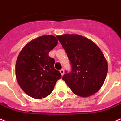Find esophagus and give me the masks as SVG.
Returning a JSON list of instances; mask_svg holds the SVG:
<instances>
[{
  "instance_id": "34e87169",
  "label": "esophagus",
  "mask_w": 121,
  "mask_h": 121,
  "mask_svg": "<svg viewBox=\"0 0 121 121\" xmlns=\"http://www.w3.org/2000/svg\"><path fill=\"white\" fill-rule=\"evenodd\" d=\"M60 73H61L62 75H63L64 74V71L63 69H60Z\"/></svg>"
}]
</instances>
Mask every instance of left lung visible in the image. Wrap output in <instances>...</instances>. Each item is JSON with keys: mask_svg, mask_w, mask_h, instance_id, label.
<instances>
[{"mask_svg": "<svg viewBox=\"0 0 121 121\" xmlns=\"http://www.w3.org/2000/svg\"><path fill=\"white\" fill-rule=\"evenodd\" d=\"M57 38L70 60L71 71L62 77L76 95L87 97L103 86L108 72V63L103 52L88 39L81 35L64 34Z\"/></svg>", "mask_w": 121, "mask_h": 121, "instance_id": "8db88e82", "label": "left lung"}]
</instances>
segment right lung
Segmentation results:
<instances>
[{
  "label": "right lung",
  "instance_id": "add662e5",
  "mask_svg": "<svg viewBox=\"0 0 121 121\" xmlns=\"http://www.w3.org/2000/svg\"><path fill=\"white\" fill-rule=\"evenodd\" d=\"M58 44L53 35H43L28 42L18 55L15 75L19 86L27 95L37 99L45 98L61 78L55 69V60L49 52Z\"/></svg>",
  "mask_w": 121,
  "mask_h": 121
}]
</instances>
